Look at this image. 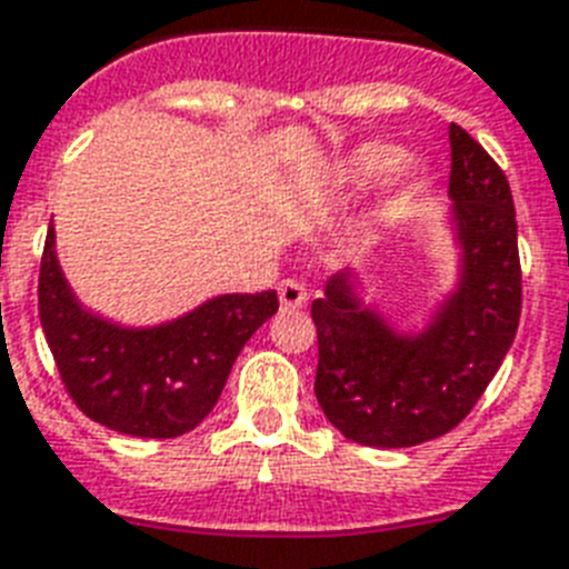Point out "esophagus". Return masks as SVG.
Segmentation results:
<instances>
[{
  "label": "esophagus",
  "instance_id": "esophagus-1",
  "mask_svg": "<svg viewBox=\"0 0 569 569\" xmlns=\"http://www.w3.org/2000/svg\"><path fill=\"white\" fill-rule=\"evenodd\" d=\"M277 295H280V307L283 309H300L309 298L307 289H303V283H300V280H295V277H286L283 283L277 286Z\"/></svg>",
  "mask_w": 569,
  "mask_h": 569
}]
</instances>
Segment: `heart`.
Wrapping results in <instances>:
<instances>
[{
	"label": "heart",
	"instance_id": "heart-1",
	"mask_svg": "<svg viewBox=\"0 0 569 569\" xmlns=\"http://www.w3.org/2000/svg\"><path fill=\"white\" fill-rule=\"evenodd\" d=\"M403 149L391 146V142H365L345 160L341 178L348 180V183H357V187L373 183V180H382L389 178L391 172H397L403 166Z\"/></svg>",
	"mask_w": 569,
	"mask_h": 569
}]
</instances>
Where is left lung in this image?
Returning a JSON list of instances; mask_svg holds the SVG:
<instances>
[{"label":"left lung","mask_w":569,"mask_h":569,"mask_svg":"<svg viewBox=\"0 0 569 569\" xmlns=\"http://www.w3.org/2000/svg\"><path fill=\"white\" fill-rule=\"evenodd\" d=\"M456 292L420 336H400L353 295L348 274L312 300L316 397L341 436L365 447H415L459 427L515 341L523 307L511 187L493 157L450 124Z\"/></svg>","instance_id":"left-lung-1"}]
</instances>
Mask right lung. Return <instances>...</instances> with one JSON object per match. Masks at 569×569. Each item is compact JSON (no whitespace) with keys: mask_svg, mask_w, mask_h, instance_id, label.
I'll return each mask as SVG.
<instances>
[{"mask_svg":"<svg viewBox=\"0 0 569 569\" xmlns=\"http://www.w3.org/2000/svg\"><path fill=\"white\" fill-rule=\"evenodd\" d=\"M37 309L63 389L87 418L124 436L178 438L212 412L244 341L277 312V292L221 295L149 330L117 327L81 309L49 228Z\"/></svg>","mask_w":569,"mask_h":569,"instance_id":"add662e5","label":"right lung"}]
</instances>
